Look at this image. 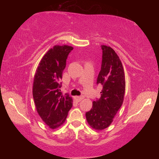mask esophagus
Instances as JSON below:
<instances>
[{
    "label": "esophagus",
    "mask_w": 159,
    "mask_h": 159,
    "mask_svg": "<svg viewBox=\"0 0 159 159\" xmlns=\"http://www.w3.org/2000/svg\"><path fill=\"white\" fill-rule=\"evenodd\" d=\"M83 98H84V97L83 96H77L75 98V99H76L78 102H80Z\"/></svg>",
    "instance_id": "obj_1"
}]
</instances>
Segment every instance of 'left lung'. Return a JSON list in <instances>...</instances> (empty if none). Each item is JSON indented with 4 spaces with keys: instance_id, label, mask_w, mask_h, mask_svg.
<instances>
[{
    "instance_id": "obj_1",
    "label": "left lung",
    "mask_w": 159,
    "mask_h": 159,
    "mask_svg": "<svg viewBox=\"0 0 159 159\" xmlns=\"http://www.w3.org/2000/svg\"><path fill=\"white\" fill-rule=\"evenodd\" d=\"M102 60L97 84L103 86L101 97L93 102V107L85 113L88 123L95 130H103L111 125L120 108L125 90V74L121 61L115 51L101 45Z\"/></svg>"
}]
</instances>
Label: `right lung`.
<instances>
[{"instance_id":"obj_1","label":"right lung","mask_w":159,"mask_h":159,"mask_svg":"<svg viewBox=\"0 0 159 159\" xmlns=\"http://www.w3.org/2000/svg\"><path fill=\"white\" fill-rule=\"evenodd\" d=\"M74 48L55 45L43 56L36 69L33 85V98L38 114L50 128L60 127L65 121L73 105V99L60 89L62 72Z\"/></svg>"}]
</instances>
